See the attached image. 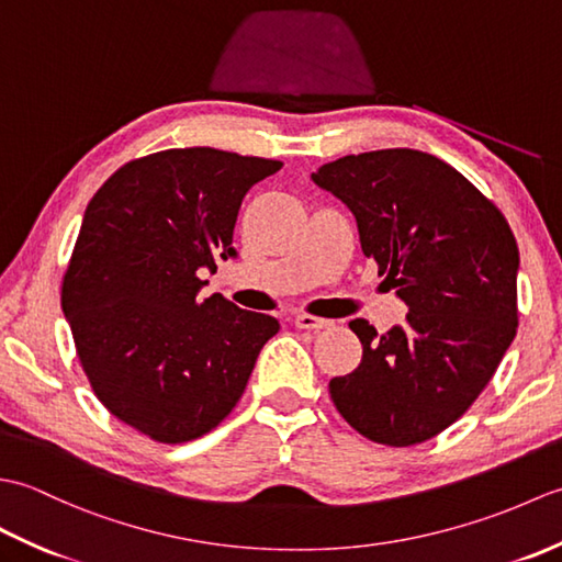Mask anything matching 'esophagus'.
<instances>
[{
  "mask_svg": "<svg viewBox=\"0 0 562 562\" xmlns=\"http://www.w3.org/2000/svg\"><path fill=\"white\" fill-rule=\"evenodd\" d=\"M294 326L304 328V330H321V328H330L333 321L321 318V316H312V314H296Z\"/></svg>",
  "mask_w": 562,
  "mask_h": 562,
  "instance_id": "esophagus-1",
  "label": "esophagus"
}]
</instances>
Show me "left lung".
<instances>
[{
	"instance_id": "left-lung-1",
	"label": "left lung",
	"mask_w": 562,
	"mask_h": 562,
	"mask_svg": "<svg viewBox=\"0 0 562 562\" xmlns=\"http://www.w3.org/2000/svg\"><path fill=\"white\" fill-rule=\"evenodd\" d=\"M312 178L350 207L362 254L408 306L384 336L350 321L362 362L330 379V398L367 439L420 445L471 408L517 336V238L495 202L432 154H350Z\"/></svg>"
}]
</instances>
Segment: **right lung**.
I'll use <instances>...</instances> for the list:
<instances>
[{
	"instance_id": "1",
	"label": "right lung",
	"mask_w": 562,
	"mask_h": 562,
	"mask_svg": "<svg viewBox=\"0 0 562 562\" xmlns=\"http://www.w3.org/2000/svg\"><path fill=\"white\" fill-rule=\"evenodd\" d=\"M282 161L212 147L121 166L91 198L63 278V312L97 398L161 445L217 427L280 321L222 294L200 268L234 258L244 195Z\"/></svg>"
}]
</instances>
